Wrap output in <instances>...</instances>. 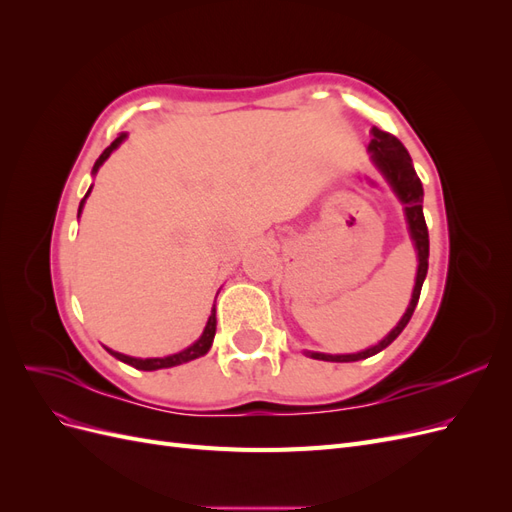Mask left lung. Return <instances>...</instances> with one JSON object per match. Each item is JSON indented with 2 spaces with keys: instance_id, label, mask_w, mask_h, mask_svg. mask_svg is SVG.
<instances>
[{
  "instance_id": "obj_1",
  "label": "left lung",
  "mask_w": 512,
  "mask_h": 512,
  "mask_svg": "<svg viewBox=\"0 0 512 512\" xmlns=\"http://www.w3.org/2000/svg\"><path fill=\"white\" fill-rule=\"evenodd\" d=\"M367 149L371 153V162L376 164V168L384 175V179L391 183L393 192L401 200V205H404L408 230H410V237L414 241L416 254H418L416 282H414L412 299H410V305L406 309V314L401 316V320L397 322V327L389 335H386L382 342H378L376 346H371V348H367L363 352H356V354L307 352L309 356H312V359H318V361L352 363V361L367 359V356H374L380 350H384L386 346H391L395 339L399 337V333L406 329V324L410 322V318L414 314V307L418 303V297H421V288H423L427 267H429V232H427L425 215H423V183H421V179H418V175H416L408 149L401 145V141H399L397 136L384 132L380 128H371V143H369Z\"/></svg>"
}]
</instances>
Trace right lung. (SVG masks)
<instances>
[{
	"mask_svg": "<svg viewBox=\"0 0 512 512\" xmlns=\"http://www.w3.org/2000/svg\"><path fill=\"white\" fill-rule=\"evenodd\" d=\"M126 136H128V134H119V136L115 138V141L102 151V156L96 160L94 170H91V173H94V175L98 173V168L106 162V158L111 156V153H113V151H115L123 141H126ZM89 192H91V188L87 190L85 198L81 200V205H79V215H81V211H83V205H85V200H87ZM215 322H218V320H215V305H213V309H211V316H209V320H207V327H205L203 335H200L192 346H188V348L181 350V352H177V354L164 356V359H134V356L115 352V350H111V348H106V350L111 352V354L115 356V359H119V361H123V363H128V365H132V367H136V369H143V371L164 369V367H175V365H181V363L194 361V359H198V356H203V354H207V352H209V348H211V344H213V337H215Z\"/></svg>",
	"mask_w": 512,
	"mask_h": 512,
	"instance_id": "add662e5",
	"label": "right lung"
}]
</instances>
